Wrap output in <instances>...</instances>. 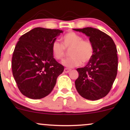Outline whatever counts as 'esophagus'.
Here are the masks:
<instances>
[{
    "label": "esophagus",
    "mask_w": 130,
    "mask_h": 130,
    "mask_svg": "<svg viewBox=\"0 0 130 130\" xmlns=\"http://www.w3.org/2000/svg\"><path fill=\"white\" fill-rule=\"evenodd\" d=\"M71 71V69H67V68H65L64 69V72L65 73H69V72H70Z\"/></svg>",
    "instance_id": "1"
}]
</instances>
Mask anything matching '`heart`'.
<instances>
[{"label":"heart","instance_id":"1","mask_svg":"<svg viewBox=\"0 0 130 130\" xmlns=\"http://www.w3.org/2000/svg\"><path fill=\"white\" fill-rule=\"evenodd\" d=\"M62 44L57 41L53 42L51 52L56 59L62 60L66 54V50L69 51L70 57L63 61L67 67H74L83 63H88L94 54V47L89 40H83L82 36L73 31L65 34L61 37Z\"/></svg>","mask_w":130,"mask_h":130}]
</instances>
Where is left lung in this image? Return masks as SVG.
I'll use <instances>...</instances> for the list:
<instances>
[{"instance_id": "8db88e82", "label": "left lung", "mask_w": 130, "mask_h": 130, "mask_svg": "<svg viewBox=\"0 0 130 130\" xmlns=\"http://www.w3.org/2000/svg\"><path fill=\"white\" fill-rule=\"evenodd\" d=\"M89 37L94 47L91 60L84 67L77 69L75 81L78 93L84 98L96 101L108 95L116 78L118 56L116 45L111 37L96 28L73 29Z\"/></svg>"}]
</instances>
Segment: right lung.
I'll use <instances>...</instances> for the list:
<instances>
[{
    "label": "right lung",
    "mask_w": 130,
    "mask_h": 130,
    "mask_svg": "<svg viewBox=\"0 0 130 130\" xmlns=\"http://www.w3.org/2000/svg\"><path fill=\"white\" fill-rule=\"evenodd\" d=\"M62 32L38 27L19 38L12 56V69L18 88L25 96L41 99L53 90L64 66L55 60L51 45Z\"/></svg>",
    "instance_id": "add662e5"
}]
</instances>
